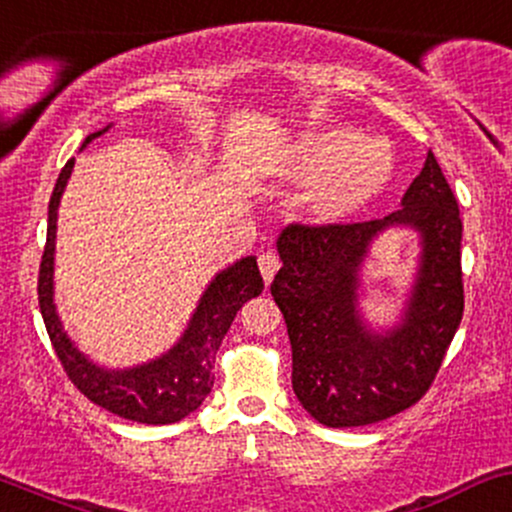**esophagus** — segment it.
I'll return each mask as SVG.
<instances>
[{
  "mask_svg": "<svg viewBox=\"0 0 512 512\" xmlns=\"http://www.w3.org/2000/svg\"><path fill=\"white\" fill-rule=\"evenodd\" d=\"M279 267H282V262H279V257L274 255V252H262V255H260V272H262V279H265V284L272 282L274 274L279 272Z\"/></svg>",
  "mask_w": 512,
  "mask_h": 512,
  "instance_id": "obj_1",
  "label": "esophagus"
}]
</instances>
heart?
<instances>
[{
  "instance_id": "b5f03b06",
  "label": "heart",
  "mask_w": 512,
  "mask_h": 512,
  "mask_svg": "<svg viewBox=\"0 0 512 512\" xmlns=\"http://www.w3.org/2000/svg\"><path fill=\"white\" fill-rule=\"evenodd\" d=\"M396 153L384 138L362 136L352 126H325L291 143L279 177L294 187H316L308 196V218L318 226H340L362 213L389 187Z\"/></svg>"
}]
</instances>
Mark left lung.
Listing matches in <instances>:
<instances>
[{"label": "left lung", "instance_id": "left-lung-1", "mask_svg": "<svg viewBox=\"0 0 512 512\" xmlns=\"http://www.w3.org/2000/svg\"><path fill=\"white\" fill-rule=\"evenodd\" d=\"M389 229H413L421 255L402 316L389 329L361 311L363 265ZM272 296L291 342V386L311 418L359 428L406 411L430 389L462 323V218L435 155L384 218L289 226Z\"/></svg>", "mask_w": 512, "mask_h": 512}]
</instances>
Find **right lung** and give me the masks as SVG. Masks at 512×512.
<instances>
[{
    "instance_id": "obj_1",
    "label": "right lung",
    "mask_w": 512,
    "mask_h": 512,
    "mask_svg": "<svg viewBox=\"0 0 512 512\" xmlns=\"http://www.w3.org/2000/svg\"><path fill=\"white\" fill-rule=\"evenodd\" d=\"M111 126L114 123L97 133H89L80 153L94 138L104 136ZM72 167H75V157L67 160L58 182H55L53 196H50L46 250H43L41 274H38V303H41V316L55 347V355L63 362L72 384L89 401L106 408L109 413L145 425L177 423L194 413L211 393L213 359H216L218 347L226 338L235 313L243 308L245 301L255 299L265 289L260 269H257V257L247 255L221 269L211 279L196 303L184 333L160 357L116 369L97 364L67 335L63 320L58 316V306H55V233H58L60 199H63Z\"/></svg>"
}]
</instances>
